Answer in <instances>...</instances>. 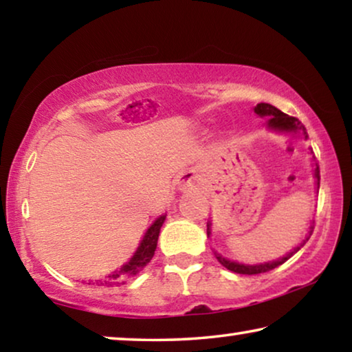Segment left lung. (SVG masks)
Returning <instances> with one entry per match:
<instances>
[{
    "instance_id": "8db88e82",
    "label": "left lung",
    "mask_w": 352,
    "mask_h": 352,
    "mask_svg": "<svg viewBox=\"0 0 352 352\" xmlns=\"http://www.w3.org/2000/svg\"><path fill=\"white\" fill-rule=\"evenodd\" d=\"M254 112L261 115V117H270L269 118V126L274 129H280V131H300V133L308 138L307 134V129L305 126H303L300 122H298V118L296 117H289V115L283 113L280 109H276L272 106V104H265V102H261L258 106L254 107ZM314 175L318 178V188H319V166H316V170H314ZM207 234L210 235V230L207 229ZM308 240V239H307ZM300 250V246H298L297 250H294L291 254H287L286 258H281L280 261H275V262H269V264H261V265H243V264H237V262H232V261H228L224 259L223 256H219L218 253H214L217 256V259L219 261V264L226 267L228 270L230 272H235V274H240V275H258V274H265V272L269 270H274L276 269L278 265L285 264V262L291 258L294 253H297V251Z\"/></svg>"
}]
</instances>
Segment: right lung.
<instances>
[{
    "label": "right lung",
    "mask_w": 352,
    "mask_h": 352,
    "mask_svg": "<svg viewBox=\"0 0 352 352\" xmlns=\"http://www.w3.org/2000/svg\"><path fill=\"white\" fill-rule=\"evenodd\" d=\"M164 219H166V214H162V217H160L153 224H151L150 229L146 230L142 243H140L138 251H135V254L131 258L128 264H124L122 269H120L118 272H115L113 275H109L106 280H96L94 283L90 281L88 285H91L93 283V285L106 286V287L117 286V285H123L124 278L138 274V272L142 269L144 265L148 264L151 258H153L156 245H158L160 229L162 226V223H164Z\"/></svg>",
    "instance_id": "add662e5"
}]
</instances>
